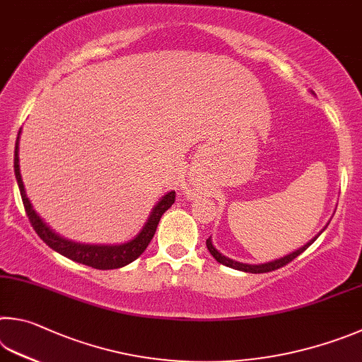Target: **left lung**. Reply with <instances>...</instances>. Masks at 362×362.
Returning a JSON list of instances; mask_svg holds the SVG:
<instances>
[{
  "label": "left lung",
  "instance_id": "8db88e82",
  "mask_svg": "<svg viewBox=\"0 0 362 362\" xmlns=\"http://www.w3.org/2000/svg\"><path fill=\"white\" fill-rule=\"evenodd\" d=\"M329 226V223L325 226V229H322L318 235H315L312 240H310L308 243H305L302 246V248H299V250H296V251H293V252H289V255H286V256H283V257H280V259H275V261H270V262H264V264H243V262H237V261H233V259H229V257H226L224 255H221V252L214 248V245H213V242H211V237L206 240V248H208V251H210V255L216 259V261L219 262V264H223V265H227V267H230V269H235V270H242V272H250V274H265V272H272V270H276V269H280V267H283V265H286L288 262H291L293 261V259H296L297 256L299 255H302L303 251H305L310 245H312L316 238H318L322 232L326 230V227Z\"/></svg>",
  "mask_w": 362,
  "mask_h": 362
}]
</instances>
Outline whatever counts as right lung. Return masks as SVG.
Returning <instances> with one entry per match:
<instances>
[{"instance_id":"right-lung-1","label":"right lung","mask_w":362,"mask_h":362,"mask_svg":"<svg viewBox=\"0 0 362 362\" xmlns=\"http://www.w3.org/2000/svg\"><path fill=\"white\" fill-rule=\"evenodd\" d=\"M18 141H21V130H18L14 151V173L30 223L44 243L50 246L54 251L60 252L62 256L71 259L74 262L84 264L88 265V267L98 270L125 267V265H129L130 262H133L135 259L143 255L144 250L148 248V245L151 243L152 237H154L157 224L158 221H160L162 214L175 204V191L165 194L163 197L157 202L156 206L152 208L143 229L139 230L138 235L135 238H132L130 242L120 245H86L71 242V240H66L59 235V233H55L46 223H44L40 214L33 210V205H31L30 199L27 197V192H25V186L21 175V165H18Z\"/></svg>"}]
</instances>
